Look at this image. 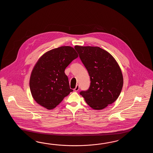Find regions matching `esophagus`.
<instances>
[{"mask_svg": "<svg viewBox=\"0 0 153 153\" xmlns=\"http://www.w3.org/2000/svg\"><path fill=\"white\" fill-rule=\"evenodd\" d=\"M79 90V85H76V87L74 88V91H78Z\"/></svg>", "mask_w": 153, "mask_h": 153, "instance_id": "1", "label": "esophagus"}]
</instances>
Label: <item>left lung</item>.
I'll list each match as a JSON object with an SVG mask.
<instances>
[{
    "instance_id": "1",
    "label": "left lung",
    "mask_w": 153,
    "mask_h": 153,
    "mask_svg": "<svg viewBox=\"0 0 153 153\" xmlns=\"http://www.w3.org/2000/svg\"><path fill=\"white\" fill-rule=\"evenodd\" d=\"M88 70L90 86L80 94L95 110H102L117 100L123 86V76L117 62L111 54L97 46H75Z\"/></svg>"
}]
</instances>
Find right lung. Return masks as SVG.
<instances>
[{
  "label": "right lung",
  "mask_w": 153,
  "mask_h": 153,
  "mask_svg": "<svg viewBox=\"0 0 153 153\" xmlns=\"http://www.w3.org/2000/svg\"><path fill=\"white\" fill-rule=\"evenodd\" d=\"M78 57L75 49L69 46L52 49L41 56L29 80L31 94L37 103L51 110L73 91L65 71Z\"/></svg>",
  "instance_id": "right-lung-1"
}]
</instances>
